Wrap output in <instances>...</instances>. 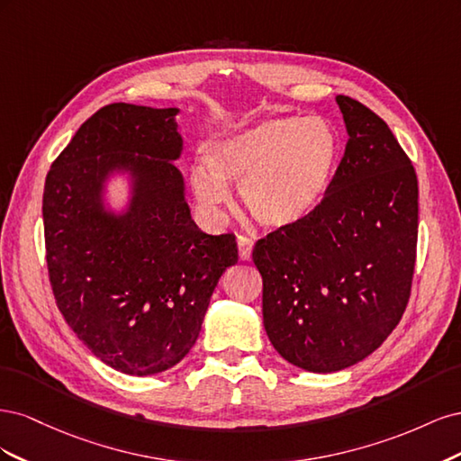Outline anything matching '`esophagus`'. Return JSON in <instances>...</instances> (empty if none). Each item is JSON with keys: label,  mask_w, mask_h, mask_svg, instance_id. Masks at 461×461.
<instances>
[{"label": "esophagus", "mask_w": 461, "mask_h": 461, "mask_svg": "<svg viewBox=\"0 0 461 461\" xmlns=\"http://www.w3.org/2000/svg\"><path fill=\"white\" fill-rule=\"evenodd\" d=\"M252 248H254L252 240L246 239V236H239V256L242 261H248L252 258Z\"/></svg>", "instance_id": "esophagus-1"}]
</instances>
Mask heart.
<instances>
[{
  "instance_id": "heart-1",
  "label": "heart",
  "mask_w": 461,
  "mask_h": 461,
  "mask_svg": "<svg viewBox=\"0 0 461 461\" xmlns=\"http://www.w3.org/2000/svg\"><path fill=\"white\" fill-rule=\"evenodd\" d=\"M340 159V136L323 117H275L215 142L192 169L196 200L219 212L240 185L246 212L269 230H290L323 203Z\"/></svg>"
}]
</instances>
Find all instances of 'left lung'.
Returning <instances> with one entry per match:
<instances>
[{
  "label": "left lung",
  "instance_id": "1",
  "mask_svg": "<svg viewBox=\"0 0 461 461\" xmlns=\"http://www.w3.org/2000/svg\"><path fill=\"white\" fill-rule=\"evenodd\" d=\"M344 158L317 212L254 248L263 325L292 366L334 373L373 354L406 312L417 248V176L388 124L337 95Z\"/></svg>",
  "mask_w": 461,
  "mask_h": 461
}]
</instances>
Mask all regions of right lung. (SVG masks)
<instances>
[{"mask_svg":"<svg viewBox=\"0 0 461 461\" xmlns=\"http://www.w3.org/2000/svg\"><path fill=\"white\" fill-rule=\"evenodd\" d=\"M176 107L109 104L86 121L46 176L44 236L50 283L67 325L104 364L129 375L176 366L196 344L227 267L232 234L192 221L176 169ZM129 172L127 212L104 209L103 188Z\"/></svg>","mask_w":461,"mask_h":461,"instance_id":"add662e5","label":"right lung"}]
</instances>
